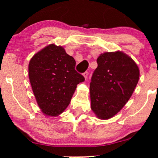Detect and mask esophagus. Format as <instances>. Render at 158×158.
Listing matches in <instances>:
<instances>
[{"label":"esophagus","mask_w":158,"mask_h":158,"mask_svg":"<svg viewBox=\"0 0 158 158\" xmlns=\"http://www.w3.org/2000/svg\"><path fill=\"white\" fill-rule=\"evenodd\" d=\"M83 75L84 77H85V79H87L88 75V72H85V73H83Z\"/></svg>","instance_id":"1"}]
</instances>
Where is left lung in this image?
<instances>
[{"label":"left lung","mask_w":158,"mask_h":158,"mask_svg":"<svg viewBox=\"0 0 158 158\" xmlns=\"http://www.w3.org/2000/svg\"><path fill=\"white\" fill-rule=\"evenodd\" d=\"M90 83L91 109L101 119L116 115L132 95L139 77L134 60L122 52H105L97 59Z\"/></svg>","instance_id":"obj_1"}]
</instances>
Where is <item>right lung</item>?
Masks as SVG:
<instances>
[{
	"instance_id": "obj_1",
	"label": "right lung",
	"mask_w": 158,
	"mask_h": 158,
	"mask_svg": "<svg viewBox=\"0 0 158 158\" xmlns=\"http://www.w3.org/2000/svg\"><path fill=\"white\" fill-rule=\"evenodd\" d=\"M75 60L63 47L49 44L33 56L29 77L43 113L55 116L68 107L77 85L85 81L75 70Z\"/></svg>"
}]
</instances>
